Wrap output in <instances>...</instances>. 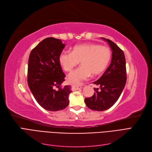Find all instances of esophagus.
Returning a JSON list of instances; mask_svg holds the SVG:
<instances>
[{"instance_id":"obj_1","label":"esophagus","mask_w":152,"mask_h":152,"mask_svg":"<svg viewBox=\"0 0 152 152\" xmlns=\"http://www.w3.org/2000/svg\"><path fill=\"white\" fill-rule=\"evenodd\" d=\"M73 89H74V90H78V89H82V87L80 86H76V85H75V86H73Z\"/></svg>"}]
</instances>
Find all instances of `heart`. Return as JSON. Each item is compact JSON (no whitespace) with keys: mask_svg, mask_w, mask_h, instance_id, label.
Returning a JSON list of instances; mask_svg holds the SVG:
<instances>
[{"mask_svg":"<svg viewBox=\"0 0 152 152\" xmlns=\"http://www.w3.org/2000/svg\"><path fill=\"white\" fill-rule=\"evenodd\" d=\"M111 59L110 49L102 45L86 44L75 45L72 53L63 51L59 56V62L66 72H71L80 61V66L70 74L72 83L78 84L92 75L96 77L107 68Z\"/></svg>","mask_w":152,"mask_h":152,"instance_id":"obj_1","label":"heart"}]
</instances>
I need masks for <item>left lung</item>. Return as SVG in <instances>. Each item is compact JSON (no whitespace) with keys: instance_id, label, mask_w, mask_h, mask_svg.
I'll return each mask as SVG.
<instances>
[{"instance_id":"left-lung-1","label":"left lung","mask_w":152,"mask_h":152,"mask_svg":"<svg viewBox=\"0 0 152 152\" xmlns=\"http://www.w3.org/2000/svg\"><path fill=\"white\" fill-rule=\"evenodd\" d=\"M102 39L112 49L111 63L103 75L93 82L99 86L100 90L94 88L95 93L93 96L84 100L87 107L96 111H104L111 108L120 97L127 80L126 58L123 50L112 40Z\"/></svg>"}]
</instances>
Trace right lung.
<instances>
[{
    "label": "right lung",
    "mask_w": 152,
    "mask_h": 152,
    "mask_svg": "<svg viewBox=\"0 0 152 152\" xmlns=\"http://www.w3.org/2000/svg\"><path fill=\"white\" fill-rule=\"evenodd\" d=\"M65 45L60 39L48 37L32 49L28 64V84L35 100L43 108L56 112L69 104L71 86L61 87L65 75L59 56ZM58 87V90L55 88Z\"/></svg>",
    "instance_id": "1"
}]
</instances>
